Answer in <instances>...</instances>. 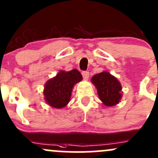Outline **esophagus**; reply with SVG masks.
I'll use <instances>...</instances> for the list:
<instances>
[{"mask_svg":"<svg viewBox=\"0 0 158 158\" xmlns=\"http://www.w3.org/2000/svg\"><path fill=\"white\" fill-rule=\"evenodd\" d=\"M82 74L84 80H88V77H89V73H88V71H83V72L82 73Z\"/></svg>","mask_w":158,"mask_h":158,"instance_id":"34e87169","label":"esophagus"}]
</instances>
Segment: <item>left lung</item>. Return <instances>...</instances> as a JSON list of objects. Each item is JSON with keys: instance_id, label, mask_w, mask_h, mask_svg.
<instances>
[{"instance_id": "1", "label": "left lung", "mask_w": 158, "mask_h": 158, "mask_svg": "<svg viewBox=\"0 0 158 158\" xmlns=\"http://www.w3.org/2000/svg\"><path fill=\"white\" fill-rule=\"evenodd\" d=\"M91 82L96 87L99 98L105 106H113L119 103L122 98V88L117 78L103 71L94 76Z\"/></svg>"}]
</instances>
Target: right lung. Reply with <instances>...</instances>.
I'll list each match as a JSON object with an SVG mask.
<instances>
[{"mask_svg":"<svg viewBox=\"0 0 158 158\" xmlns=\"http://www.w3.org/2000/svg\"><path fill=\"white\" fill-rule=\"evenodd\" d=\"M82 79V74L76 69L68 72L59 71L56 76L48 80L45 85V100L54 108H64L70 102L73 86Z\"/></svg>","mask_w":158,"mask_h":158,"instance_id":"right-lung-1","label":"right lung"}]
</instances>
